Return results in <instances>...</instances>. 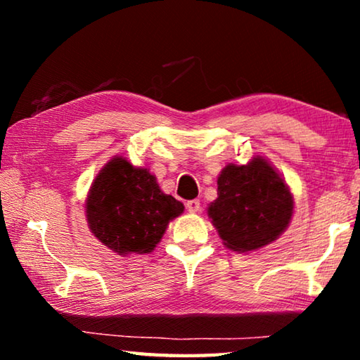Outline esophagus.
Returning a JSON list of instances; mask_svg holds the SVG:
<instances>
[{"instance_id": "34e87169", "label": "esophagus", "mask_w": 360, "mask_h": 360, "mask_svg": "<svg viewBox=\"0 0 360 360\" xmlns=\"http://www.w3.org/2000/svg\"><path fill=\"white\" fill-rule=\"evenodd\" d=\"M186 206H187L188 212H198L200 211V200H188Z\"/></svg>"}]
</instances>
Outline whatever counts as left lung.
Segmentation results:
<instances>
[{
    "label": "left lung",
    "instance_id": "1",
    "mask_svg": "<svg viewBox=\"0 0 360 360\" xmlns=\"http://www.w3.org/2000/svg\"><path fill=\"white\" fill-rule=\"evenodd\" d=\"M294 212V198L284 179L265 158L225 167L217 178V198L208 216L224 245L249 252L275 241Z\"/></svg>",
    "mask_w": 360,
    "mask_h": 360
}]
</instances>
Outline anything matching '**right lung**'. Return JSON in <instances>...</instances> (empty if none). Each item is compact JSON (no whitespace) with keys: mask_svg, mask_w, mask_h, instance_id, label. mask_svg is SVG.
Masks as SVG:
<instances>
[{"mask_svg":"<svg viewBox=\"0 0 360 360\" xmlns=\"http://www.w3.org/2000/svg\"><path fill=\"white\" fill-rule=\"evenodd\" d=\"M184 205L158 187L155 176L115 157L96 176L85 214L92 233L119 255L149 254Z\"/></svg>","mask_w":360,"mask_h":360,"instance_id":"right-lung-1","label":"right lung"}]
</instances>
